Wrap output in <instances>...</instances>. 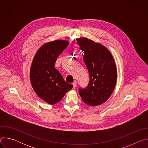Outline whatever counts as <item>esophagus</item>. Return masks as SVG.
Here are the masks:
<instances>
[{
    "label": "esophagus",
    "instance_id": "34e87169",
    "mask_svg": "<svg viewBox=\"0 0 148 148\" xmlns=\"http://www.w3.org/2000/svg\"><path fill=\"white\" fill-rule=\"evenodd\" d=\"M73 87H74V88H75V87H76L77 85V82L76 81H74L73 82Z\"/></svg>",
    "mask_w": 148,
    "mask_h": 148
}]
</instances>
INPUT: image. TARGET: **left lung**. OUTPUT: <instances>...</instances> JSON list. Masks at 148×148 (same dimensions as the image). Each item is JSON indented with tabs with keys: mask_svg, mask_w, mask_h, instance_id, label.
<instances>
[{
	"mask_svg": "<svg viewBox=\"0 0 148 148\" xmlns=\"http://www.w3.org/2000/svg\"><path fill=\"white\" fill-rule=\"evenodd\" d=\"M77 41L84 52L83 60L90 75L85 88H79L83 101L92 107L106 101L112 93L117 80L115 62L110 51L99 43L81 37Z\"/></svg>",
	"mask_w": 148,
	"mask_h": 148,
	"instance_id": "obj_1",
	"label": "left lung"
}]
</instances>
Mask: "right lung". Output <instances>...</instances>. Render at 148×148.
I'll return each mask as SVG.
<instances>
[{"label":"right lung","mask_w":148,"mask_h":148,"mask_svg":"<svg viewBox=\"0 0 148 148\" xmlns=\"http://www.w3.org/2000/svg\"><path fill=\"white\" fill-rule=\"evenodd\" d=\"M69 45L66 40L45 44L37 51L31 66L30 78L33 88L40 98L50 105L60 101L73 87L54 68L58 57Z\"/></svg>","instance_id":"right-lung-1"}]
</instances>
